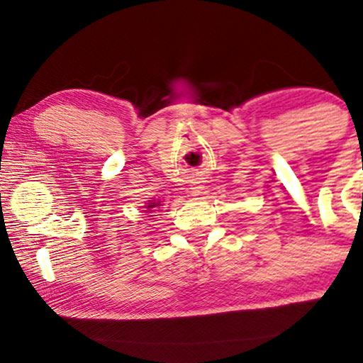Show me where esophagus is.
Wrapping results in <instances>:
<instances>
[{"mask_svg": "<svg viewBox=\"0 0 363 363\" xmlns=\"http://www.w3.org/2000/svg\"><path fill=\"white\" fill-rule=\"evenodd\" d=\"M201 188H203L201 185H193V186L190 188V195H191V196H199L200 193H201Z\"/></svg>", "mask_w": 363, "mask_h": 363, "instance_id": "esophagus-1", "label": "esophagus"}]
</instances>
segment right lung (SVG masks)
<instances>
[{"instance_id":"right-lung-1","label":"right lung","mask_w":363,"mask_h":363,"mask_svg":"<svg viewBox=\"0 0 363 363\" xmlns=\"http://www.w3.org/2000/svg\"><path fill=\"white\" fill-rule=\"evenodd\" d=\"M158 206H162V201H155V200H148V203L147 205H145V208H147V210H145V211H147V213H148V211H152V208H158Z\"/></svg>"}]
</instances>
